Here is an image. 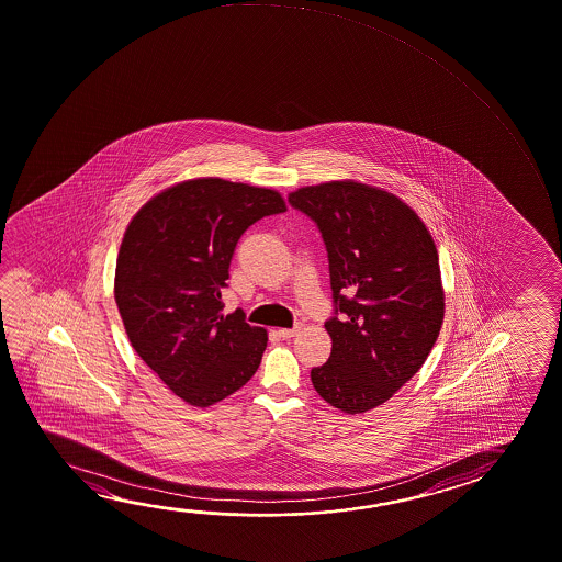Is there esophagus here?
<instances>
[{
    "instance_id": "34e87169",
    "label": "esophagus",
    "mask_w": 562,
    "mask_h": 562,
    "mask_svg": "<svg viewBox=\"0 0 562 562\" xmlns=\"http://www.w3.org/2000/svg\"><path fill=\"white\" fill-rule=\"evenodd\" d=\"M297 331H300V325H295L292 329H278V337L280 339H292Z\"/></svg>"
}]
</instances>
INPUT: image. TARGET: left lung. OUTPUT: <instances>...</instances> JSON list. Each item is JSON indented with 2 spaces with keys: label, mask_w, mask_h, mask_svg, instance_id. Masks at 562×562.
Returning <instances> with one entry per match:
<instances>
[{
  "label": "left lung",
  "mask_w": 562,
  "mask_h": 562,
  "mask_svg": "<svg viewBox=\"0 0 562 562\" xmlns=\"http://www.w3.org/2000/svg\"><path fill=\"white\" fill-rule=\"evenodd\" d=\"M288 203L317 225L329 260L333 347L312 369L313 387L340 412L362 414L414 378L439 337L435 243L404 202L370 186H307Z\"/></svg>",
  "instance_id": "obj_1"
}]
</instances>
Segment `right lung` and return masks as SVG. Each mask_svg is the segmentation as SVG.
<instances>
[{
    "label": "right lung",
    "instance_id": "right-lung-1",
    "mask_svg": "<svg viewBox=\"0 0 562 562\" xmlns=\"http://www.w3.org/2000/svg\"><path fill=\"white\" fill-rule=\"evenodd\" d=\"M284 212L274 190L202 178L158 193L125 231L121 319L138 357L188 404L222 402L257 372L267 331L240 310L223 315L222 292L243 233Z\"/></svg>",
    "mask_w": 562,
    "mask_h": 562
}]
</instances>
